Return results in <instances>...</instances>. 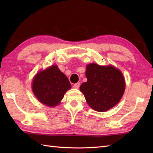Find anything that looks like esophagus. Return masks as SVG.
Wrapping results in <instances>:
<instances>
[{
    "label": "esophagus",
    "mask_w": 153,
    "mask_h": 153,
    "mask_svg": "<svg viewBox=\"0 0 153 153\" xmlns=\"http://www.w3.org/2000/svg\"><path fill=\"white\" fill-rule=\"evenodd\" d=\"M80 85V83H76L74 85V88L75 89H78Z\"/></svg>",
    "instance_id": "1"
}]
</instances>
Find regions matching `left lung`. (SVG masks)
<instances>
[{"label":"left lung","instance_id":"1","mask_svg":"<svg viewBox=\"0 0 153 153\" xmlns=\"http://www.w3.org/2000/svg\"><path fill=\"white\" fill-rule=\"evenodd\" d=\"M86 82L81 85L89 106L96 111L105 112L119 102L125 91L122 73L113 66L92 63L86 67Z\"/></svg>","mask_w":153,"mask_h":153}]
</instances>
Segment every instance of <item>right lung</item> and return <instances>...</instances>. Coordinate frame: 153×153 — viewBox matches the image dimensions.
I'll list each match as a JSON object with an SVG mask.
<instances>
[{"label":"right lung","instance_id":"obj_1","mask_svg":"<svg viewBox=\"0 0 153 153\" xmlns=\"http://www.w3.org/2000/svg\"><path fill=\"white\" fill-rule=\"evenodd\" d=\"M71 87L68 77L56 65L39 71L32 83V89L36 98L41 103L51 107L59 105Z\"/></svg>","mask_w":153,"mask_h":153}]
</instances>
